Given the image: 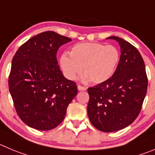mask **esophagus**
I'll list each match as a JSON object with an SVG mask.
<instances>
[{
    "mask_svg": "<svg viewBox=\"0 0 155 155\" xmlns=\"http://www.w3.org/2000/svg\"><path fill=\"white\" fill-rule=\"evenodd\" d=\"M78 91H86V88L81 85H78Z\"/></svg>",
    "mask_w": 155,
    "mask_h": 155,
    "instance_id": "34e87169",
    "label": "esophagus"
}]
</instances>
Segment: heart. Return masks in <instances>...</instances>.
Returning <instances> with one entry per match:
<instances>
[{"instance_id": "b5f03b06", "label": "heart", "mask_w": 155, "mask_h": 155, "mask_svg": "<svg viewBox=\"0 0 155 155\" xmlns=\"http://www.w3.org/2000/svg\"><path fill=\"white\" fill-rule=\"evenodd\" d=\"M120 59V53L115 45L99 42H85L74 45L70 54L61 57L63 72L69 80H74L82 71L84 78L94 84L107 81L113 75Z\"/></svg>"}]
</instances>
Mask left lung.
I'll use <instances>...</instances> for the list:
<instances>
[{
    "instance_id": "1",
    "label": "left lung",
    "mask_w": 155,
    "mask_h": 155,
    "mask_svg": "<svg viewBox=\"0 0 155 155\" xmlns=\"http://www.w3.org/2000/svg\"><path fill=\"white\" fill-rule=\"evenodd\" d=\"M121 55L116 71L109 80L87 89V114L96 129L104 132L119 131L132 124L142 107L148 77L141 54L127 41L116 36Z\"/></svg>"
}]
</instances>
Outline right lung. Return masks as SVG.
<instances>
[{
    "instance_id": "add662e5",
    "label": "right lung",
    "mask_w": 155,
    "mask_h": 155,
    "mask_svg": "<svg viewBox=\"0 0 155 155\" xmlns=\"http://www.w3.org/2000/svg\"><path fill=\"white\" fill-rule=\"evenodd\" d=\"M71 39L52 31L30 38L14 54L8 85L17 115L25 124L50 130L64 119L78 94L76 83L63 76L56 54Z\"/></svg>"
}]
</instances>
